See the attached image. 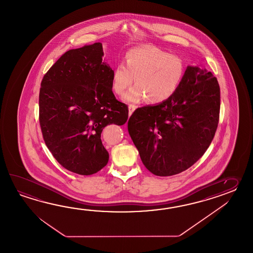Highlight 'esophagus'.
<instances>
[{
  "label": "esophagus",
  "mask_w": 253,
  "mask_h": 253,
  "mask_svg": "<svg viewBox=\"0 0 253 253\" xmlns=\"http://www.w3.org/2000/svg\"><path fill=\"white\" fill-rule=\"evenodd\" d=\"M136 108V107L134 106V105H129L128 107V114L129 116H131L132 114H133V112L134 111V109Z\"/></svg>",
  "instance_id": "34e87169"
}]
</instances>
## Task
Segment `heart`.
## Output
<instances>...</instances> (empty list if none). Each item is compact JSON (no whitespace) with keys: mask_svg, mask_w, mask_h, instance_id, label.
<instances>
[{"mask_svg":"<svg viewBox=\"0 0 253 253\" xmlns=\"http://www.w3.org/2000/svg\"><path fill=\"white\" fill-rule=\"evenodd\" d=\"M184 75L181 58L153 46L131 48L125 56V64L119 62L114 68L111 87L121 96L134 82L124 101L159 104L169 99L176 92Z\"/></svg>","mask_w":253,"mask_h":253,"instance_id":"b5f03b06","label":"heart"}]
</instances>
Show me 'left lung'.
Returning a JSON list of instances; mask_svg holds the SVG:
<instances>
[{
    "label": "left lung",
    "mask_w": 253,
    "mask_h": 253,
    "mask_svg": "<svg viewBox=\"0 0 253 253\" xmlns=\"http://www.w3.org/2000/svg\"><path fill=\"white\" fill-rule=\"evenodd\" d=\"M220 86L211 71L187 66L165 102L137 108L127 123L141 160L152 173L170 176L204 156L219 123Z\"/></svg>",
    "instance_id": "1"
}]
</instances>
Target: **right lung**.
<instances>
[{"instance_id":"add662e5","label":"right lung","mask_w":253,"mask_h":253,"mask_svg":"<svg viewBox=\"0 0 253 253\" xmlns=\"http://www.w3.org/2000/svg\"><path fill=\"white\" fill-rule=\"evenodd\" d=\"M102 43L67 51L43 77L40 125L48 150L62 167L90 175L108 164L101 133L122 126L128 108L112 92L113 70L103 59Z\"/></svg>"}]
</instances>
